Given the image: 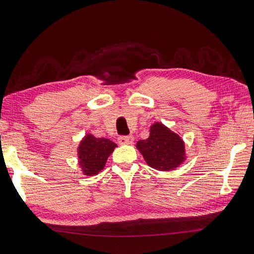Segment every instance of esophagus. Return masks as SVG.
I'll return each instance as SVG.
<instances>
[{"mask_svg": "<svg viewBox=\"0 0 254 254\" xmlns=\"http://www.w3.org/2000/svg\"><path fill=\"white\" fill-rule=\"evenodd\" d=\"M118 141L120 144H132L133 141H134V137L132 135H121L119 136Z\"/></svg>", "mask_w": 254, "mask_h": 254, "instance_id": "esophagus-1", "label": "esophagus"}]
</instances>
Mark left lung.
<instances>
[{
  "instance_id": "left-lung-1",
  "label": "left lung",
  "mask_w": 254,
  "mask_h": 254,
  "mask_svg": "<svg viewBox=\"0 0 254 254\" xmlns=\"http://www.w3.org/2000/svg\"><path fill=\"white\" fill-rule=\"evenodd\" d=\"M136 147L151 168L159 171H170L184 160V144L180 136L161 123L151 127L150 136L140 140Z\"/></svg>"
}]
</instances>
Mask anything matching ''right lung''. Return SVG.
<instances>
[{
    "label": "right lung",
    "instance_id": "add662e5",
    "mask_svg": "<svg viewBox=\"0 0 254 254\" xmlns=\"http://www.w3.org/2000/svg\"><path fill=\"white\" fill-rule=\"evenodd\" d=\"M117 146L114 142L104 137L87 134L79 146L80 165L86 175H95L104 168L108 156Z\"/></svg>",
    "mask_w": 254,
    "mask_h": 254
}]
</instances>
